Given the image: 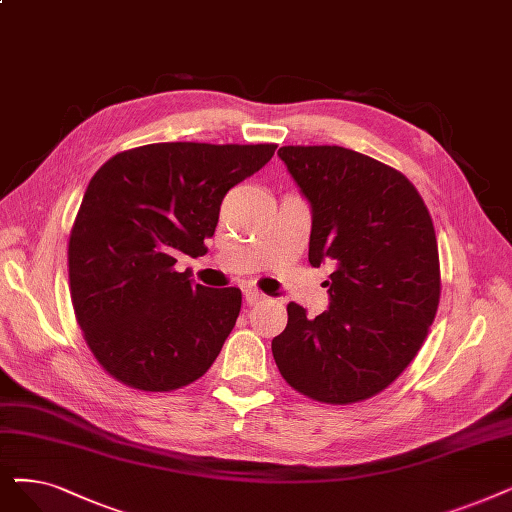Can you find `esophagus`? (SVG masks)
Returning a JSON list of instances; mask_svg holds the SVG:
<instances>
[{
  "label": "esophagus",
  "instance_id": "esophagus-1",
  "mask_svg": "<svg viewBox=\"0 0 512 512\" xmlns=\"http://www.w3.org/2000/svg\"><path fill=\"white\" fill-rule=\"evenodd\" d=\"M243 298H245V302H248V304L252 306V304L262 302V300H264V294H262L260 290H256V288H245V290H243Z\"/></svg>",
  "mask_w": 512,
  "mask_h": 512
}]
</instances>
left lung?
<instances>
[{
  "mask_svg": "<svg viewBox=\"0 0 512 512\" xmlns=\"http://www.w3.org/2000/svg\"><path fill=\"white\" fill-rule=\"evenodd\" d=\"M313 208L309 262L334 264L330 309L288 304L273 338L283 380L313 401L351 405L382 393L414 361L435 321L441 269L433 218L399 170L336 147L277 151Z\"/></svg>",
  "mask_w": 512,
  "mask_h": 512,
  "instance_id": "1",
  "label": "left lung"
}]
</instances>
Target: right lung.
Segmentation results:
<instances>
[{
    "label": "right lung",
    "instance_id": "obj_1",
    "mask_svg": "<svg viewBox=\"0 0 512 512\" xmlns=\"http://www.w3.org/2000/svg\"><path fill=\"white\" fill-rule=\"evenodd\" d=\"M275 149L155 142L113 155L92 176L69 237V290L81 336L111 378L170 393L210 370L241 292L193 285L176 258L208 252L224 195Z\"/></svg>",
    "mask_w": 512,
    "mask_h": 512
}]
</instances>
